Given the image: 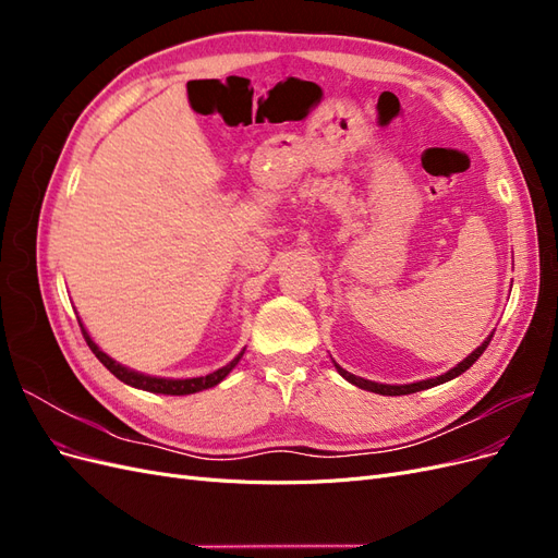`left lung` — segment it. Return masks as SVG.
I'll use <instances>...</instances> for the list:
<instances>
[{
    "mask_svg": "<svg viewBox=\"0 0 558 558\" xmlns=\"http://www.w3.org/2000/svg\"><path fill=\"white\" fill-rule=\"evenodd\" d=\"M492 337H494V335H488L486 340H484L475 351H472L468 359H463L456 367L447 369L445 375H437V377H430V379H421V381H414V384H379V381H369V379H363V377H356V375L347 373V369L337 365L335 361H332V365L337 367V373H340L349 384L363 388V391H373V393H379V396H408V393H416V391H426V388H433V386H437V384H445V381H449V379H453V377L463 375L465 369L482 356L484 349L488 347V342H492Z\"/></svg>",
    "mask_w": 558,
    "mask_h": 558,
    "instance_id": "8db88e82",
    "label": "left lung"
}]
</instances>
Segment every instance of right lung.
<instances>
[{"instance_id":"add662e5","label":"right lung","mask_w":558,"mask_h":558,"mask_svg":"<svg viewBox=\"0 0 558 558\" xmlns=\"http://www.w3.org/2000/svg\"><path fill=\"white\" fill-rule=\"evenodd\" d=\"M78 326H81L83 337H86V342H88L90 351L95 353V356L99 359V363H102L113 377H118L123 384H128V386H132V388H142V391L162 393V396H191V393H199V391H205V388H211V386H216V384H221V381L232 373L234 365L240 363V359L244 356V351H246V347H244V349L238 353V356H234L228 365L214 369V373H209V375H205V377H185V379L154 377V375L137 373V369H132V367H128V365H123V363L113 361V359L109 356V353H105L102 349H99V347L95 344V340L90 337V332L86 330V326L81 324V318H78Z\"/></svg>"}]
</instances>
